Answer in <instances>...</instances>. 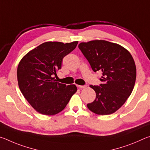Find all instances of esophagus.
<instances>
[{
  "label": "esophagus",
  "mask_w": 150,
  "mask_h": 150,
  "mask_svg": "<svg viewBox=\"0 0 150 150\" xmlns=\"http://www.w3.org/2000/svg\"><path fill=\"white\" fill-rule=\"evenodd\" d=\"M77 87L80 88H84L85 87H87V86L86 85H77Z\"/></svg>",
  "instance_id": "esophagus-1"
}]
</instances>
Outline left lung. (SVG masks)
Here are the masks:
<instances>
[{
	"instance_id": "obj_1",
	"label": "left lung",
	"mask_w": 150,
	"mask_h": 150,
	"mask_svg": "<svg viewBox=\"0 0 150 150\" xmlns=\"http://www.w3.org/2000/svg\"><path fill=\"white\" fill-rule=\"evenodd\" d=\"M93 71L103 72L100 86L90 85L96 98L87 104L93 112L111 115L122 106L132 92L136 78L135 62L126 48L105 40L81 42L78 45Z\"/></svg>"
}]
</instances>
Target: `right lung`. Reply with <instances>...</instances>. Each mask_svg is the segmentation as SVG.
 Listing matches in <instances>:
<instances>
[{
	"mask_svg": "<svg viewBox=\"0 0 150 150\" xmlns=\"http://www.w3.org/2000/svg\"><path fill=\"white\" fill-rule=\"evenodd\" d=\"M77 44V41L44 42L27 53L19 62L17 79L20 90L39 113L51 116L60 112L77 92L75 85L67 86L53 77L62 67L63 58Z\"/></svg>",
	"mask_w": 150,
	"mask_h": 150,
	"instance_id": "right-lung-1",
	"label": "right lung"
}]
</instances>
